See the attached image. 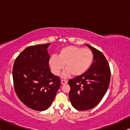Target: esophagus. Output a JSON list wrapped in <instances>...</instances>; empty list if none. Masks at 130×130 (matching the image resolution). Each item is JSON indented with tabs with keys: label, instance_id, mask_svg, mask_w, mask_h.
I'll return each instance as SVG.
<instances>
[{
	"label": "esophagus",
	"instance_id": "esophagus-1",
	"mask_svg": "<svg viewBox=\"0 0 130 130\" xmlns=\"http://www.w3.org/2000/svg\"><path fill=\"white\" fill-rule=\"evenodd\" d=\"M61 83L62 85H65V84H66V83H67V81L66 80H61Z\"/></svg>",
	"mask_w": 130,
	"mask_h": 130
}]
</instances>
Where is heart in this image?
Instances as JSON below:
<instances>
[{"mask_svg":"<svg viewBox=\"0 0 130 130\" xmlns=\"http://www.w3.org/2000/svg\"><path fill=\"white\" fill-rule=\"evenodd\" d=\"M93 60V53L90 49L68 45L60 50L58 56L51 57L49 64L56 76L59 75L65 65L66 69L62 76L67 77L72 74L74 76L83 74L89 68Z\"/></svg>","mask_w":130,"mask_h":130,"instance_id":"b5f03b06","label":"heart"}]
</instances>
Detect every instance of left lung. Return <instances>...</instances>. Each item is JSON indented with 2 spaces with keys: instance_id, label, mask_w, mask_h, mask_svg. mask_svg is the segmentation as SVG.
Instances as JSON below:
<instances>
[{
  "instance_id": "8db88e82",
  "label": "left lung",
  "mask_w": 130,
  "mask_h": 130,
  "mask_svg": "<svg viewBox=\"0 0 130 130\" xmlns=\"http://www.w3.org/2000/svg\"><path fill=\"white\" fill-rule=\"evenodd\" d=\"M93 53V61L82 75L69 80V99L79 111H86L96 106L106 93L109 85L111 70L102 52L86 44Z\"/></svg>"
}]
</instances>
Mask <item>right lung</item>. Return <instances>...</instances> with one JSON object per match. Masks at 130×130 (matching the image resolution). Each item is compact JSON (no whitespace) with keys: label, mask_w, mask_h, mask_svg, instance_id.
Listing matches in <instances>:
<instances>
[{"label":"right lung","mask_w":130,"mask_h":130,"mask_svg":"<svg viewBox=\"0 0 130 130\" xmlns=\"http://www.w3.org/2000/svg\"><path fill=\"white\" fill-rule=\"evenodd\" d=\"M48 43L29 46L16 58L12 70L14 88L22 103L42 111L54 101L61 81L51 72Z\"/></svg>","instance_id":"right-lung-1"}]
</instances>
